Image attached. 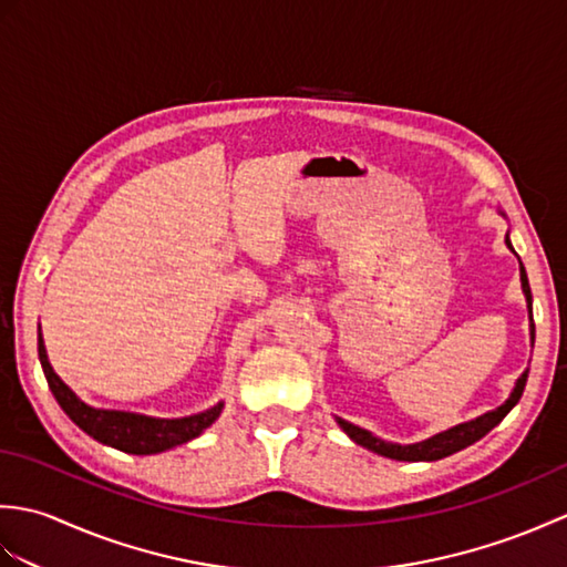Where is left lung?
<instances>
[{"mask_svg": "<svg viewBox=\"0 0 567 567\" xmlns=\"http://www.w3.org/2000/svg\"><path fill=\"white\" fill-rule=\"evenodd\" d=\"M504 244H507L509 250L512 248V240H509V234L507 238H504ZM519 277H522V290H524V297H526V309H528V333H532V346H534V339H536V327H534V305H532V287H528V277H526V270L524 265L519 260ZM526 380H528V370L522 372V378L514 382V390L509 392L507 400H504V404H499L497 409H492V412L477 416V419H470V421H463V424H455L451 429H445L441 433H436V436H431L426 441H419V443H392V441H382L380 436H375V433H370L365 429H360L355 424H351V421L346 419H339L336 416V424H339L346 433L348 439L355 441L358 445H363V449L378 453V455H384V457H392V461H409V463H419V461H441V457L445 455H453L457 451L467 449V445H473L475 441H480L485 436V433H489L492 429H495L499 421L507 416L512 409L516 406V402L522 400L524 394V388H526Z\"/></svg>", "mask_w": 567, "mask_h": 567, "instance_id": "left-lung-1", "label": "left lung"}]
</instances>
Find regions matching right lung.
<instances>
[{
  "label": "right lung",
  "instance_id": "add662e5",
  "mask_svg": "<svg viewBox=\"0 0 567 567\" xmlns=\"http://www.w3.org/2000/svg\"><path fill=\"white\" fill-rule=\"evenodd\" d=\"M39 360H41L43 375L48 380V388H51L60 409H63V412L72 419V424H78L94 441L112 445V449L131 453V455L163 453V451L175 449V445H183L192 439H197L204 429H209L214 421L219 419L224 409V402H219L192 416L158 419V416H146L136 412H122V409L90 406L58 378V372L53 370L51 360H48V353H45L41 327H39Z\"/></svg>",
  "mask_w": 567,
  "mask_h": 567
}]
</instances>
